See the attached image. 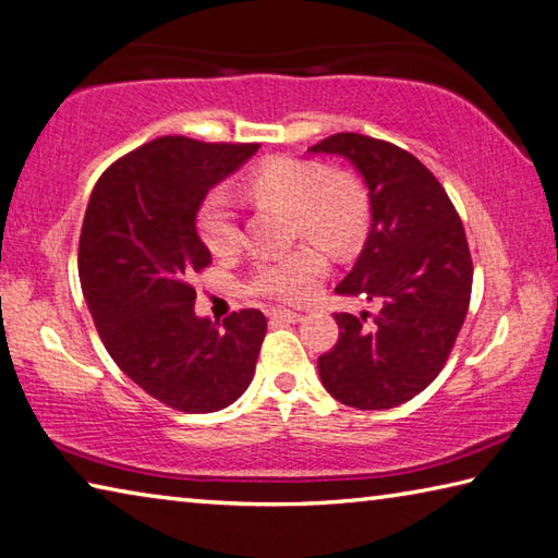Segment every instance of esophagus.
I'll return each instance as SVG.
<instances>
[{
    "instance_id": "34e87169",
    "label": "esophagus",
    "mask_w": 558,
    "mask_h": 558,
    "mask_svg": "<svg viewBox=\"0 0 558 558\" xmlns=\"http://www.w3.org/2000/svg\"><path fill=\"white\" fill-rule=\"evenodd\" d=\"M269 318L271 324H299V320H304V316L296 314V311H287V308H274Z\"/></svg>"
}]
</instances>
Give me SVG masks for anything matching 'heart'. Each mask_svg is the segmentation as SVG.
I'll use <instances>...</instances> for the list:
<instances>
[{"label": "heart", "instance_id": "obj_1", "mask_svg": "<svg viewBox=\"0 0 558 558\" xmlns=\"http://www.w3.org/2000/svg\"><path fill=\"white\" fill-rule=\"evenodd\" d=\"M244 191L254 201L289 210L294 238L348 244L357 238L367 218L365 191L353 175L326 173L324 166L287 156L252 169L244 179ZM195 230L205 247L218 257L238 250L242 240L240 213L228 189L215 185L203 195L195 210ZM326 271V252L318 244H304L281 257L262 259L250 274L247 289L257 296L299 304L314 294Z\"/></svg>", "mask_w": 558, "mask_h": 558}]
</instances>
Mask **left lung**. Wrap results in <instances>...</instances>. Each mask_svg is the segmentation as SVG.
Here are the masks:
<instances>
[{"label":"left lung","instance_id":"obj_1","mask_svg":"<svg viewBox=\"0 0 558 558\" xmlns=\"http://www.w3.org/2000/svg\"><path fill=\"white\" fill-rule=\"evenodd\" d=\"M308 151L345 156L363 175L373 222L336 291L379 304L377 314H336L320 383L348 407H399L434 383L463 328L473 289L463 222L436 175L395 144L340 132Z\"/></svg>","mask_w":558,"mask_h":558}]
</instances>
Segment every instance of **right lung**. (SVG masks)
I'll use <instances>...</instances> for the list:
<instances>
[{"label": "right lung", "instance_id": "add662e5", "mask_svg": "<svg viewBox=\"0 0 558 558\" xmlns=\"http://www.w3.org/2000/svg\"><path fill=\"white\" fill-rule=\"evenodd\" d=\"M257 149L159 136L117 159L85 210L77 271L102 345L134 385L185 414L238 402L267 333L257 308L222 326L198 318L191 287L210 264L195 230L198 203Z\"/></svg>", "mask_w": 558, "mask_h": 558}]
</instances>
